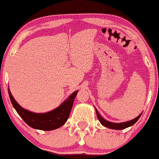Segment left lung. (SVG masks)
<instances>
[{"instance_id": "8db88e82", "label": "left lung", "mask_w": 159, "mask_h": 159, "mask_svg": "<svg viewBox=\"0 0 159 159\" xmlns=\"http://www.w3.org/2000/svg\"><path fill=\"white\" fill-rule=\"evenodd\" d=\"M95 111H96V114H97L98 119L99 120L100 123H101L103 126H105V127H106V128H110V129H114V130H122V129H125V128H126L130 127V126H132L133 125L135 124L136 122L138 121V120L139 119V117L141 116L142 114V113H141L138 116H136V118H134V119H133L132 120H129V121H127V122H119V123H116V122H109V121H108V120L103 119V118L100 116V114H99V112H98L97 108H95Z\"/></svg>"}]
</instances>
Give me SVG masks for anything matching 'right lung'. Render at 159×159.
I'll return each instance as SVG.
<instances>
[{"label":"right lung","mask_w":159,"mask_h":159,"mask_svg":"<svg viewBox=\"0 0 159 159\" xmlns=\"http://www.w3.org/2000/svg\"><path fill=\"white\" fill-rule=\"evenodd\" d=\"M8 90L13 107L24 122L30 127L42 130H55L65 124L69 118L74 100L78 92L77 90L73 92L61 105L52 111L45 113H35L25 109L20 106L13 98L9 88Z\"/></svg>","instance_id":"1"}]
</instances>
